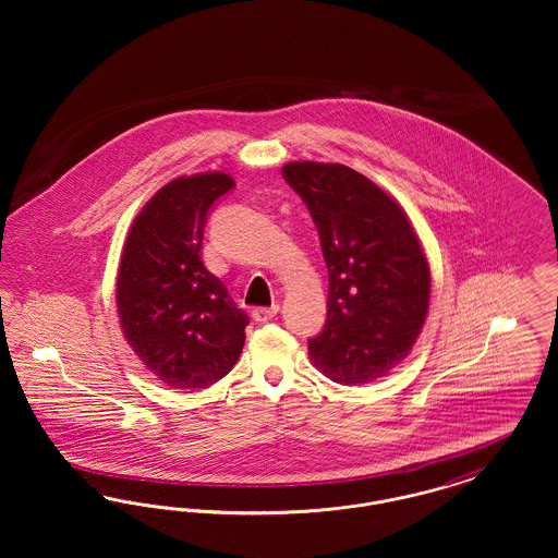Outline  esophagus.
Instances as JSON below:
<instances>
[{
	"instance_id": "obj_1",
	"label": "esophagus",
	"mask_w": 558,
	"mask_h": 558,
	"mask_svg": "<svg viewBox=\"0 0 558 558\" xmlns=\"http://www.w3.org/2000/svg\"><path fill=\"white\" fill-rule=\"evenodd\" d=\"M276 314H278V305L257 307V310H253V319L259 322V324H264V322H269V319L274 318Z\"/></svg>"
}]
</instances>
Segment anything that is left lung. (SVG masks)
<instances>
[{
    "instance_id": "left-lung-1",
    "label": "left lung",
    "mask_w": 558,
    "mask_h": 558,
    "mask_svg": "<svg viewBox=\"0 0 558 558\" xmlns=\"http://www.w3.org/2000/svg\"><path fill=\"white\" fill-rule=\"evenodd\" d=\"M282 178L318 228L328 314L310 339L314 364L341 385L371 383L399 364L425 324L430 271L398 203L339 162H289Z\"/></svg>"
}]
</instances>
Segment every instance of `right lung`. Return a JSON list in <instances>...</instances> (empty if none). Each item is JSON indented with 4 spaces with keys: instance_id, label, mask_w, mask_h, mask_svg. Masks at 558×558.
<instances>
[{
    "instance_id": "1",
    "label": "right lung",
    "mask_w": 558,
    "mask_h": 558,
    "mask_svg": "<svg viewBox=\"0 0 558 558\" xmlns=\"http://www.w3.org/2000/svg\"><path fill=\"white\" fill-rule=\"evenodd\" d=\"M234 187L226 173L178 178L132 223L117 276L121 328L171 389H205L240 357L248 316L203 264L207 217Z\"/></svg>"
}]
</instances>
